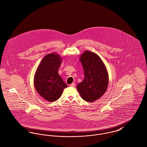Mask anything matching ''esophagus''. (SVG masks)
Instances as JSON below:
<instances>
[{
	"label": "esophagus",
	"instance_id": "1",
	"mask_svg": "<svg viewBox=\"0 0 147 147\" xmlns=\"http://www.w3.org/2000/svg\"><path fill=\"white\" fill-rule=\"evenodd\" d=\"M70 86H71V87H75V86H76V84H75L74 83H71V84H70Z\"/></svg>",
	"mask_w": 147,
	"mask_h": 147
}]
</instances>
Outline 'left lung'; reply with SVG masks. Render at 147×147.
<instances>
[{"label": "left lung", "instance_id": "1", "mask_svg": "<svg viewBox=\"0 0 147 147\" xmlns=\"http://www.w3.org/2000/svg\"><path fill=\"white\" fill-rule=\"evenodd\" d=\"M84 79L77 89L81 97L88 102H93L103 95L107 89L109 76L102 59L94 53L86 51L79 57Z\"/></svg>", "mask_w": 147, "mask_h": 147}]
</instances>
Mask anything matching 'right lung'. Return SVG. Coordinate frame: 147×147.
Listing matches in <instances>:
<instances>
[{
  "label": "right lung",
  "mask_w": 147,
  "mask_h": 147,
  "mask_svg": "<svg viewBox=\"0 0 147 147\" xmlns=\"http://www.w3.org/2000/svg\"><path fill=\"white\" fill-rule=\"evenodd\" d=\"M63 58L55 53L46 55L35 73L34 86L37 93L46 100L52 102L61 97L68 86L58 73Z\"/></svg>",
  "instance_id": "obj_1"
}]
</instances>
